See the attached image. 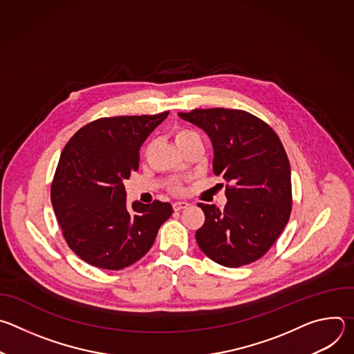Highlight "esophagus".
Masks as SVG:
<instances>
[{
    "label": "esophagus",
    "mask_w": 354,
    "mask_h": 354,
    "mask_svg": "<svg viewBox=\"0 0 354 354\" xmlns=\"http://www.w3.org/2000/svg\"><path fill=\"white\" fill-rule=\"evenodd\" d=\"M190 205L187 203V201H175L174 203V210L175 212H180L183 209H187Z\"/></svg>",
    "instance_id": "34e87169"
}]
</instances>
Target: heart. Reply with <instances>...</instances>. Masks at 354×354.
<instances>
[{"label": "heart", "instance_id": "b5f03b06", "mask_svg": "<svg viewBox=\"0 0 354 354\" xmlns=\"http://www.w3.org/2000/svg\"><path fill=\"white\" fill-rule=\"evenodd\" d=\"M194 136H197V134L193 133V131H190V130H187V129H179V130L175 131L176 144H180V142H183V141H186L187 138L194 137ZM174 189H176V187H174Z\"/></svg>", "mask_w": 354, "mask_h": 354}]
</instances>
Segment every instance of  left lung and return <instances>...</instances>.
Masks as SVG:
<instances>
[{"label": "left lung", "mask_w": 354, "mask_h": 354, "mask_svg": "<svg viewBox=\"0 0 354 354\" xmlns=\"http://www.w3.org/2000/svg\"><path fill=\"white\" fill-rule=\"evenodd\" d=\"M212 140L213 172L232 186L227 205L198 203L206 221L196 241L212 261L239 268L262 258L288 223L291 169L284 147L263 120L236 109H194L178 113Z\"/></svg>", "instance_id": "1"}]
</instances>
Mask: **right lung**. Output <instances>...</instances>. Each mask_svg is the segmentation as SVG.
I'll use <instances>...</instances> for the list:
<instances>
[{"mask_svg":"<svg viewBox=\"0 0 354 354\" xmlns=\"http://www.w3.org/2000/svg\"><path fill=\"white\" fill-rule=\"evenodd\" d=\"M169 112L97 119L64 147L52 183V205L68 246L86 263L120 270L153 246L172 206L133 201L123 182L138 169V151Z\"/></svg>","mask_w":354,"mask_h":354,"instance_id":"right-lung-1","label":"right lung"}]
</instances>
